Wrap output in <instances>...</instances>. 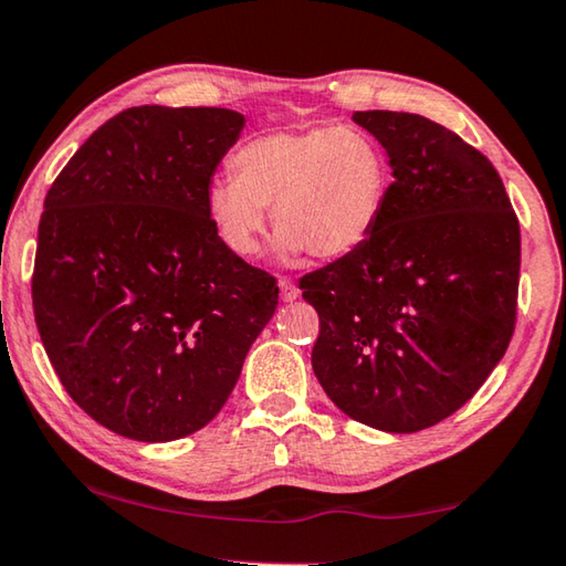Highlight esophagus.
Returning a JSON list of instances; mask_svg holds the SVG:
<instances>
[{"mask_svg":"<svg viewBox=\"0 0 566 566\" xmlns=\"http://www.w3.org/2000/svg\"><path fill=\"white\" fill-rule=\"evenodd\" d=\"M280 294L284 302H292L300 297V290H297V284L290 280V276H280Z\"/></svg>","mask_w":566,"mask_h":566,"instance_id":"1","label":"esophagus"}]
</instances>
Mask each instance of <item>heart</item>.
<instances>
[{
    "label": "heart",
    "mask_w": 566,
    "mask_h": 566,
    "mask_svg": "<svg viewBox=\"0 0 566 566\" xmlns=\"http://www.w3.org/2000/svg\"><path fill=\"white\" fill-rule=\"evenodd\" d=\"M231 170L209 186L206 209L239 256L259 251L269 206L284 254H355L378 231L392 186L388 150L355 125L262 133L237 148Z\"/></svg>",
    "instance_id": "heart-1"
}]
</instances>
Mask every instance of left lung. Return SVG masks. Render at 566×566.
Returning a JSON list of instances; mask_svg holds the SVG:
<instances>
[{"label": "left lung", "mask_w": 566, "mask_h": 566, "mask_svg": "<svg viewBox=\"0 0 566 566\" xmlns=\"http://www.w3.org/2000/svg\"><path fill=\"white\" fill-rule=\"evenodd\" d=\"M392 160L382 221L300 280L319 315L312 367L357 423L416 433L465 406L516 327L522 231L491 160L416 113L363 111Z\"/></svg>", "instance_id": "1"}]
</instances>
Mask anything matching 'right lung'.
<instances>
[{"label": "right lung", "mask_w": 566, "mask_h": 566, "mask_svg": "<svg viewBox=\"0 0 566 566\" xmlns=\"http://www.w3.org/2000/svg\"><path fill=\"white\" fill-rule=\"evenodd\" d=\"M244 115L128 107L44 196L32 307L62 388L113 433L191 436L223 408L280 286L223 244L206 209Z\"/></svg>", "instance_id": "obj_1"}]
</instances>
